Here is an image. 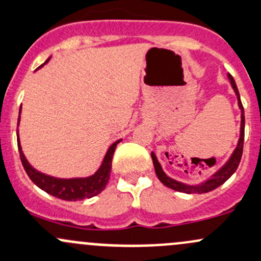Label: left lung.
I'll return each instance as SVG.
<instances>
[{
  "instance_id": "8db88e82",
  "label": "left lung",
  "mask_w": 261,
  "mask_h": 261,
  "mask_svg": "<svg viewBox=\"0 0 261 261\" xmlns=\"http://www.w3.org/2000/svg\"><path fill=\"white\" fill-rule=\"evenodd\" d=\"M229 80L231 82V86L234 89L235 94L238 96V102H239V108L241 110V127H240V139L239 142H238V146L235 149V151L232 152L231 158L230 160L227 161L225 165L216 172L215 175L210 177L209 180H206L205 182H202L201 185L197 186H191V185H186V184L179 182V181L171 179L169 177L165 172L163 171L161 169L160 164H159L158 159H156L155 153L151 152V158H152V163L153 166H155V172L158 175L159 180L164 184V185L167 186V188L172 189L175 191H180V193H186V194H204V193H209V191L215 190L216 188H219L220 185L229 179L235 171H237L238 166H239L241 156H243V146H244V135H245V117H244V108L243 103H241L240 100V95H239V90H238L237 84H235L234 77L231 75H229Z\"/></svg>"
}]
</instances>
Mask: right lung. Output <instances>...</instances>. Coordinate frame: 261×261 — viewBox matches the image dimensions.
Returning a JSON list of instances; mask_svg holds the SVG:
<instances>
[{
  "mask_svg": "<svg viewBox=\"0 0 261 261\" xmlns=\"http://www.w3.org/2000/svg\"><path fill=\"white\" fill-rule=\"evenodd\" d=\"M43 65H41L40 67H42ZM18 122H20V117H18ZM121 140H117L116 142H114L110 146V149L105 155V159L102 161V165L96 171V174L92 175V176L84 177V179H56V177L48 176V175L37 171V170H35L34 167L27 163L26 158H24L23 152L21 150L20 140H17V145L18 151H20L21 163L23 165L26 174L32 180V182L36 184L38 188L42 189L43 191H46V193L50 194L52 196L59 197V199L62 200H67V201H77V200L90 199V197L98 195L106 188L110 179V172H111L112 156H114L115 149H116L117 144Z\"/></svg>",
  "mask_w": 261,
  "mask_h": 261,
  "instance_id": "1",
  "label": "right lung"
}]
</instances>
